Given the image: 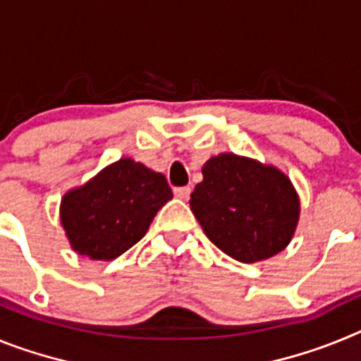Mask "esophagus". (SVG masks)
I'll list each match as a JSON object with an SVG mask.
<instances>
[{
    "label": "esophagus",
    "instance_id": "esophagus-1",
    "mask_svg": "<svg viewBox=\"0 0 361 361\" xmlns=\"http://www.w3.org/2000/svg\"><path fill=\"white\" fill-rule=\"evenodd\" d=\"M175 197H178V199L183 200H188L190 199V193H191V188L190 186H183V188H175L173 190Z\"/></svg>",
    "mask_w": 361,
    "mask_h": 361
}]
</instances>
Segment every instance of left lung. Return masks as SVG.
<instances>
[{
    "mask_svg": "<svg viewBox=\"0 0 361 361\" xmlns=\"http://www.w3.org/2000/svg\"><path fill=\"white\" fill-rule=\"evenodd\" d=\"M202 175L190 206L220 251L253 264L286 250L300 216L298 195L288 175L235 153L209 159Z\"/></svg>",
    "mask_w": 361,
    "mask_h": 361,
    "instance_id": "obj_1",
    "label": "left lung"
}]
</instances>
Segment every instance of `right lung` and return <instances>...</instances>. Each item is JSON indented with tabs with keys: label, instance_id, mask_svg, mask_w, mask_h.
I'll return each instance as SVG.
<instances>
[{
	"label": "right lung",
	"instance_id": "add662e5",
	"mask_svg": "<svg viewBox=\"0 0 361 361\" xmlns=\"http://www.w3.org/2000/svg\"><path fill=\"white\" fill-rule=\"evenodd\" d=\"M173 193L166 177L133 159H119L61 200V224L73 251L114 260L141 240Z\"/></svg>",
	"mask_w": 361,
	"mask_h": 361
}]
</instances>
